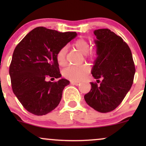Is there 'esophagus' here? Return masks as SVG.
Returning a JSON list of instances; mask_svg holds the SVG:
<instances>
[{
	"label": "esophagus",
	"instance_id": "obj_1",
	"mask_svg": "<svg viewBox=\"0 0 146 146\" xmlns=\"http://www.w3.org/2000/svg\"><path fill=\"white\" fill-rule=\"evenodd\" d=\"M70 83L72 84L78 86V85H79L80 82H78V81H73V80H71V81H70Z\"/></svg>",
	"mask_w": 146,
	"mask_h": 146
}]
</instances>
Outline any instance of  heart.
<instances>
[{
  "instance_id": "heart-1",
  "label": "heart",
  "mask_w": 146,
  "mask_h": 146,
  "mask_svg": "<svg viewBox=\"0 0 146 146\" xmlns=\"http://www.w3.org/2000/svg\"><path fill=\"white\" fill-rule=\"evenodd\" d=\"M72 46L82 54H84L86 58L94 60L98 56V48L96 46L89 48V43L86 39L79 38L74 41ZM66 50L64 48L60 50L56 54V61L59 66H64L66 63ZM90 67L87 65L68 67L63 72L64 76L73 81H80L86 77L90 72Z\"/></svg>"
}]
</instances>
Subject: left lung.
<instances>
[{"label": "left lung", "mask_w": 146, "mask_h": 146, "mask_svg": "<svg viewBox=\"0 0 146 146\" xmlns=\"http://www.w3.org/2000/svg\"><path fill=\"white\" fill-rule=\"evenodd\" d=\"M98 57L92 74L97 82H90L91 90L84 99L99 112L113 111L130 90L135 72L131 50L120 36L108 29L94 31ZM100 78H102V82Z\"/></svg>", "instance_id": "8db88e82"}]
</instances>
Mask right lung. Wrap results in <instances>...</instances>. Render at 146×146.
Here are the masks:
<instances>
[{
    "mask_svg": "<svg viewBox=\"0 0 146 146\" xmlns=\"http://www.w3.org/2000/svg\"><path fill=\"white\" fill-rule=\"evenodd\" d=\"M76 35L75 32L60 33L39 27L16 46L9 68L12 89L30 113L45 115L59 104L63 90L70 82L47 80L62 76L56 54Z\"/></svg>",
    "mask_w": 146,
    "mask_h": 146,
    "instance_id": "1",
    "label": "right lung"
}]
</instances>
